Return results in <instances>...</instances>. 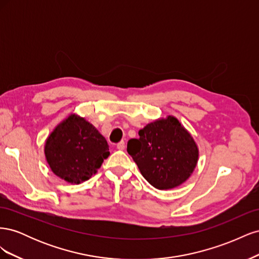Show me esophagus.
<instances>
[{"mask_svg": "<svg viewBox=\"0 0 259 259\" xmlns=\"http://www.w3.org/2000/svg\"><path fill=\"white\" fill-rule=\"evenodd\" d=\"M116 148L119 149V150H124V149H125V143L124 142H120L119 144L116 145Z\"/></svg>", "mask_w": 259, "mask_h": 259, "instance_id": "1", "label": "esophagus"}]
</instances>
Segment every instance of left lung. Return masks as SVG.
I'll return each mask as SVG.
<instances>
[{
	"label": "left lung",
	"instance_id": "1",
	"mask_svg": "<svg viewBox=\"0 0 259 259\" xmlns=\"http://www.w3.org/2000/svg\"><path fill=\"white\" fill-rule=\"evenodd\" d=\"M130 139L127 152L140 173L156 189L168 190L191 176L199 160V148L177 117H160Z\"/></svg>",
	"mask_w": 259,
	"mask_h": 259
}]
</instances>
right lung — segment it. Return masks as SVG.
Returning a JSON list of instances; mask_svg holds the SVG:
<instances>
[{
	"mask_svg": "<svg viewBox=\"0 0 259 259\" xmlns=\"http://www.w3.org/2000/svg\"><path fill=\"white\" fill-rule=\"evenodd\" d=\"M44 153L53 173L72 185L95 175L110 154L106 138L75 113L69 114L53 130L46 138Z\"/></svg>",
	"mask_w": 259,
	"mask_h": 259,
	"instance_id": "add662e5",
	"label": "right lung"
}]
</instances>
